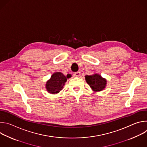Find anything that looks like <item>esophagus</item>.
I'll return each instance as SVG.
<instances>
[{
	"instance_id": "1",
	"label": "esophagus",
	"mask_w": 147,
	"mask_h": 147,
	"mask_svg": "<svg viewBox=\"0 0 147 147\" xmlns=\"http://www.w3.org/2000/svg\"><path fill=\"white\" fill-rule=\"evenodd\" d=\"M74 77H79L80 76V71H77V72L75 73L74 74Z\"/></svg>"
}]
</instances>
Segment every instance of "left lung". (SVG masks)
<instances>
[{"label":"left lung","mask_w":147,"mask_h":147,"mask_svg":"<svg viewBox=\"0 0 147 147\" xmlns=\"http://www.w3.org/2000/svg\"><path fill=\"white\" fill-rule=\"evenodd\" d=\"M85 78L88 84L94 92L102 91L106 87L107 83V80L102 77V76L98 74L86 76Z\"/></svg>","instance_id":"8db88e82"}]
</instances>
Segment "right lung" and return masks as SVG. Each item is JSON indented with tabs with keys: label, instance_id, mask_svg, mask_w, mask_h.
I'll use <instances>...</instances> for the list:
<instances>
[{
	"label": "right lung",
	"instance_id": "1",
	"mask_svg": "<svg viewBox=\"0 0 147 147\" xmlns=\"http://www.w3.org/2000/svg\"><path fill=\"white\" fill-rule=\"evenodd\" d=\"M71 77V74H68L65 76L61 72L54 73L51 78L47 82L46 89L47 91L52 94L59 93L63 88L67 79Z\"/></svg>",
	"mask_w": 147,
	"mask_h": 147
}]
</instances>
